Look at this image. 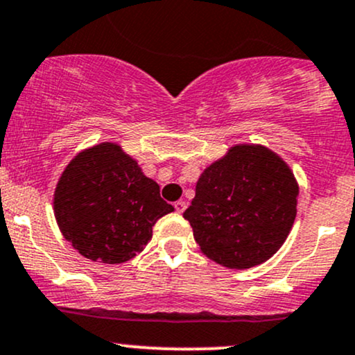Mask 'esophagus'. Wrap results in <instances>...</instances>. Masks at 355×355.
Masks as SVG:
<instances>
[{
  "instance_id": "esophagus-1",
  "label": "esophagus",
  "mask_w": 355,
  "mask_h": 355,
  "mask_svg": "<svg viewBox=\"0 0 355 355\" xmlns=\"http://www.w3.org/2000/svg\"><path fill=\"white\" fill-rule=\"evenodd\" d=\"M173 207H175V210H177L178 214H182V212H184V210L187 209V202H184V200H178V202H175V204H173Z\"/></svg>"
}]
</instances>
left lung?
Wrapping results in <instances>:
<instances>
[{"label":"left lung","instance_id":"1","mask_svg":"<svg viewBox=\"0 0 355 355\" xmlns=\"http://www.w3.org/2000/svg\"><path fill=\"white\" fill-rule=\"evenodd\" d=\"M297 180L278 155L239 145L204 170L184 217L207 258L244 270L282 248L297 217Z\"/></svg>","mask_w":355,"mask_h":355}]
</instances>
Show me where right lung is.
<instances>
[{"mask_svg":"<svg viewBox=\"0 0 355 355\" xmlns=\"http://www.w3.org/2000/svg\"><path fill=\"white\" fill-rule=\"evenodd\" d=\"M53 210L62 234L84 258L118 264L145 249L155 222L173 207L121 146L101 143L69 163Z\"/></svg>","mask_w":355,"mask_h":355,"instance_id":"add662e5","label":"right lung"}]
</instances>
